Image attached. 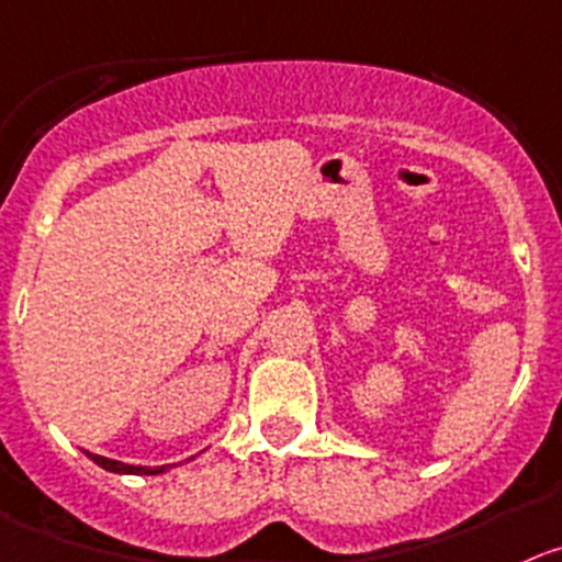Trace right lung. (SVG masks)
<instances>
[{
	"mask_svg": "<svg viewBox=\"0 0 562 562\" xmlns=\"http://www.w3.org/2000/svg\"><path fill=\"white\" fill-rule=\"evenodd\" d=\"M88 458L93 460L97 465H102L104 471H113V474H162V471L169 469V465H155V469H149V465H130V463H122V460H110V458H102V454H91L86 452Z\"/></svg>",
	"mask_w": 562,
	"mask_h": 562,
	"instance_id": "right-lung-1",
	"label": "right lung"
}]
</instances>
